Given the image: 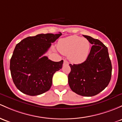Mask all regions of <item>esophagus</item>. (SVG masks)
Returning a JSON list of instances; mask_svg holds the SVG:
<instances>
[{
    "instance_id": "1",
    "label": "esophagus",
    "mask_w": 122,
    "mask_h": 122,
    "mask_svg": "<svg viewBox=\"0 0 122 122\" xmlns=\"http://www.w3.org/2000/svg\"><path fill=\"white\" fill-rule=\"evenodd\" d=\"M68 64H69V62H68L66 60H64V65H68Z\"/></svg>"
}]
</instances>
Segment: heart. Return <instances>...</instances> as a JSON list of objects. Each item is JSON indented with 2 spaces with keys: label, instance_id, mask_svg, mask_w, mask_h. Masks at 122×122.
<instances>
[{
  "label": "heart",
  "instance_id": "heart-1",
  "mask_svg": "<svg viewBox=\"0 0 122 122\" xmlns=\"http://www.w3.org/2000/svg\"><path fill=\"white\" fill-rule=\"evenodd\" d=\"M91 44L87 39L72 35L60 39L57 49L62 54L68 55L71 62L81 64L85 62L89 56Z\"/></svg>",
  "mask_w": 122,
  "mask_h": 122
}]
</instances>
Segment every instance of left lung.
Returning <instances> with one entry per match:
<instances>
[{
	"mask_svg": "<svg viewBox=\"0 0 122 122\" xmlns=\"http://www.w3.org/2000/svg\"><path fill=\"white\" fill-rule=\"evenodd\" d=\"M92 46L88 58L79 64H69L68 83L73 92L81 96L92 97L104 90L109 84L112 64L108 48L101 41L83 35Z\"/></svg>",
	"mask_w": 122,
	"mask_h": 122,
	"instance_id": "obj_1",
	"label": "left lung"
}]
</instances>
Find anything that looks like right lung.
Returning <instances> with one entry per match:
<instances>
[{
	"label": "right lung",
	"mask_w": 122,
	"mask_h": 122,
	"mask_svg": "<svg viewBox=\"0 0 122 122\" xmlns=\"http://www.w3.org/2000/svg\"><path fill=\"white\" fill-rule=\"evenodd\" d=\"M61 35L41 33L25 38L16 45L10 69L13 82L20 92L35 96L49 90L53 75L62 68L63 60L54 62L42 56Z\"/></svg>",
	"instance_id": "1"
}]
</instances>
